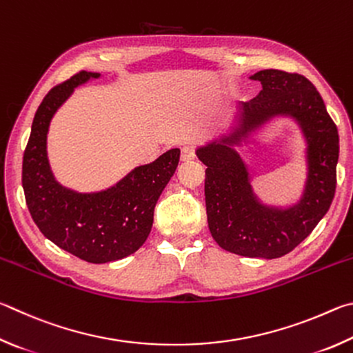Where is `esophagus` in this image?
Listing matches in <instances>:
<instances>
[{
  "instance_id": "obj_1",
  "label": "esophagus",
  "mask_w": 353,
  "mask_h": 353,
  "mask_svg": "<svg viewBox=\"0 0 353 353\" xmlns=\"http://www.w3.org/2000/svg\"><path fill=\"white\" fill-rule=\"evenodd\" d=\"M195 158V148L190 145H184L181 148V159L183 161H192Z\"/></svg>"
}]
</instances>
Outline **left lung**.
<instances>
[{"label":"left lung","mask_w":353,"mask_h":353,"mask_svg":"<svg viewBox=\"0 0 353 353\" xmlns=\"http://www.w3.org/2000/svg\"><path fill=\"white\" fill-rule=\"evenodd\" d=\"M262 91L239 108L236 127L196 150L205 164L208 225L221 248L245 257L277 259L310 236L329 211L336 189L339 136L323 97L298 72L263 70L251 76ZM293 115L309 147V178L301 201L288 210L263 207L252 194L249 174L233 145L273 115Z\"/></svg>","instance_id":"obj_1"}]
</instances>
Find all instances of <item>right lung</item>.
<instances>
[{
    "label": "right lung",
    "mask_w": 353,
    "mask_h": 353,
    "mask_svg": "<svg viewBox=\"0 0 353 353\" xmlns=\"http://www.w3.org/2000/svg\"><path fill=\"white\" fill-rule=\"evenodd\" d=\"M99 76L80 71L45 96L34 117L21 175L28 209L43 236L91 263L119 261L141 248L159 195L180 161V148H172L97 194L72 192L54 180L46 154L49 122L76 86Z\"/></svg>",
    "instance_id": "1"
}]
</instances>
